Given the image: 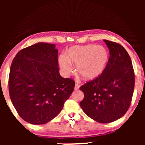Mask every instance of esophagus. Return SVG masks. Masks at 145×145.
<instances>
[{"label":"esophagus","mask_w":145,"mask_h":145,"mask_svg":"<svg viewBox=\"0 0 145 145\" xmlns=\"http://www.w3.org/2000/svg\"><path fill=\"white\" fill-rule=\"evenodd\" d=\"M79 88H80V85H79V84H78L77 82H76V84H75V89L77 90V89H79Z\"/></svg>","instance_id":"1"}]
</instances>
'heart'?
I'll return each mask as SVG.
<instances>
[{
  "label": "heart",
  "instance_id": "b5f03b06",
  "mask_svg": "<svg viewBox=\"0 0 145 145\" xmlns=\"http://www.w3.org/2000/svg\"><path fill=\"white\" fill-rule=\"evenodd\" d=\"M108 61L106 48L95 45L74 46L68 50L67 54L59 56L61 69L66 74L74 71L71 63L76 64V71L84 80H93L102 74Z\"/></svg>",
  "mask_w": 145,
  "mask_h": 145
}]
</instances>
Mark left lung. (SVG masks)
<instances>
[{"instance_id": "8db88e82", "label": "left lung", "mask_w": 145, "mask_h": 145, "mask_svg": "<svg viewBox=\"0 0 145 145\" xmlns=\"http://www.w3.org/2000/svg\"><path fill=\"white\" fill-rule=\"evenodd\" d=\"M110 51L100 76L80 87L84 99L80 103L84 113L101 123L120 119L130 106L134 89V71L130 56L118 43L104 39Z\"/></svg>"}]
</instances>
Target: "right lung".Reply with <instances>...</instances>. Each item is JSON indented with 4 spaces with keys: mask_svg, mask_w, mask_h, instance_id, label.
<instances>
[{
    "mask_svg": "<svg viewBox=\"0 0 145 145\" xmlns=\"http://www.w3.org/2000/svg\"><path fill=\"white\" fill-rule=\"evenodd\" d=\"M59 71L54 44L37 43L18 52L10 68L9 92L23 120L45 124L59 114L75 81L61 77Z\"/></svg>",
    "mask_w": 145,
    "mask_h": 145,
    "instance_id": "1",
    "label": "right lung"
}]
</instances>
